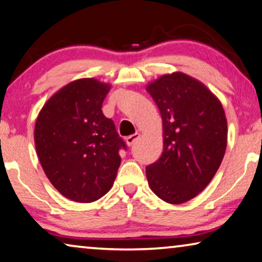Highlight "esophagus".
<instances>
[{"label":"esophagus","instance_id":"1","mask_svg":"<svg viewBox=\"0 0 262 262\" xmlns=\"http://www.w3.org/2000/svg\"><path fill=\"white\" fill-rule=\"evenodd\" d=\"M139 139H140V134H139V133H135V134L128 136V138L126 139V143L128 144V146L130 147V146H133V144H134L136 141H138Z\"/></svg>","mask_w":262,"mask_h":262}]
</instances>
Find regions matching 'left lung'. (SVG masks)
<instances>
[{"label": "left lung", "mask_w": 262, "mask_h": 262, "mask_svg": "<svg viewBox=\"0 0 262 262\" xmlns=\"http://www.w3.org/2000/svg\"><path fill=\"white\" fill-rule=\"evenodd\" d=\"M162 119L163 151L146 167L155 195L181 205L202 192L221 165L227 147V119L220 100L181 72L147 84Z\"/></svg>", "instance_id": "left-lung-1"}]
</instances>
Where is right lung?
Instances as JSON below:
<instances>
[{
  "label": "right lung",
  "mask_w": 262,
  "mask_h": 262,
  "mask_svg": "<svg viewBox=\"0 0 262 262\" xmlns=\"http://www.w3.org/2000/svg\"><path fill=\"white\" fill-rule=\"evenodd\" d=\"M112 85L93 77L72 81L50 96L34 129L36 154L49 181L64 198L88 204L111 190L123 140L102 103Z\"/></svg>",
  "instance_id": "1"
}]
</instances>
